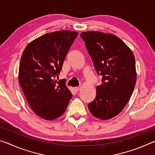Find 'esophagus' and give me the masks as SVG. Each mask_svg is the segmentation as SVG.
I'll return each mask as SVG.
<instances>
[{"label":"esophagus","mask_w":155,"mask_h":155,"mask_svg":"<svg viewBox=\"0 0 155 155\" xmlns=\"http://www.w3.org/2000/svg\"><path fill=\"white\" fill-rule=\"evenodd\" d=\"M81 86H78V87H76L74 89H75L76 91H79L81 90Z\"/></svg>","instance_id":"1"}]
</instances>
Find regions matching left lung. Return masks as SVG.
<instances>
[{"label": "left lung", "instance_id": "1", "mask_svg": "<svg viewBox=\"0 0 155 155\" xmlns=\"http://www.w3.org/2000/svg\"><path fill=\"white\" fill-rule=\"evenodd\" d=\"M101 85L96 96L88 104L94 117L109 120L124 108L134 90L137 74L135 60L131 50L117 36L98 31L81 33Z\"/></svg>", "mask_w": 155, "mask_h": 155}]
</instances>
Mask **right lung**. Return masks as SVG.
<instances>
[{"label": "right lung", "mask_w": 155, "mask_h": 155, "mask_svg": "<svg viewBox=\"0 0 155 155\" xmlns=\"http://www.w3.org/2000/svg\"><path fill=\"white\" fill-rule=\"evenodd\" d=\"M77 35L71 31L46 33L28 44L22 54L20 85L31 108L41 118L61 116L72 98L64 79L57 81L55 78Z\"/></svg>", "instance_id": "add662e5"}]
</instances>
